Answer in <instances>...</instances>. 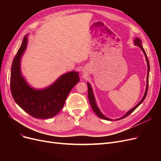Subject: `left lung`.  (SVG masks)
<instances>
[{
  "mask_svg": "<svg viewBox=\"0 0 161 161\" xmlns=\"http://www.w3.org/2000/svg\"><path fill=\"white\" fill-rule=\"evenodd\" d=\"M134 44H135L136 46H139V47L141 48V50H142V52H144V53L145 57H146V60H147V65H148V75H147V88H146L145 94H144V97H143L142 99L141 100V101L139 102V103L134 107V108H133L131 109V110H130L128 112H127V113H126V114H125L124 116H123L122 118H121L119 119H123V118H125V117H127L128 115H129L131 113H132V112H133V111H134L136 108H137L138 107L141 103H142L143 101L145 99L146 97H147V92H148V76H149V70H150V64H149V61H148V57H147V53H146L145 50H144V48H143V47H142V42H141V40H140V39H138V38H136V40H134ZM87 86H88V97H89V102H90V104H91V108H92V110L94 111V112H95V113L97 114V115L98 116V117H99L100 118H101V119H106V120H111L110 119H109V118H106V117H105L103 114H102L101 113V111H99V108H97V105H96L95 100V97H94L93 93H92V88H91V85H90V84L89 83V82H87ZM118 120H119V119H118Z\"/></svg>",
  "mask_w": 161,
  "mask_h": 161,
  "instance_id": "obj_1",
  "label": "left lung"
}]
</instances>
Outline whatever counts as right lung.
<instances>
[{"label":"right lung","instance_id":"1","mask_svg":"<svg viewBox=\"0 0 161 161\" xmlns=\"http://www.w3.org/2000/svg\"><path fill=\"white\" fill-rule=\"evenodd\" d=\"M27 42L25 36L13 61L10 79L11 94L17 105L33 118H51L62 109L72 89L80 81L79 73L68 72L46 89H33L22 77L20 70V59Z\"/></svg>","mask_w":161,"mask_h":161}]
</instances>
